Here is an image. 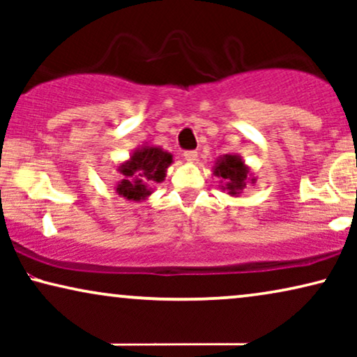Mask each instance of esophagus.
<instances>
[{
	"label": "esophagus",
	"instance_id": "1",
	"mask_svg": "<svg viewBox=\"0 0 357 357\" xmlns=\"http://www.w3.org/2000/svg\"><path fill=\"white\" fill-rule=\"evenodd\" d=\"M183 159L187 160V162H190V164L197 162L198 153H197V151H185V153H183Z\"/></svg>",
	"mask_w": 357,
	"mask_h": 357
}]
</instances>
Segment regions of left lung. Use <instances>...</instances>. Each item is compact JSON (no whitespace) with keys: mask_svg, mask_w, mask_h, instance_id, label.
Returning <instances> with one entry per match:
<instances>
[{"mask_svg":"<svg viewBox=\"0 0 357 357\" xmlns=\"http://www.w3.org/2000/svg\"><path fill=\"white\" fill-rule=\"evenodd\" d=\"M213 174L219 178V188L231 197H241L247 185L257 183V177L248 169L245 160L234 153L224 154L214 160Z\"/></svg>","mask_w":357,"mask_h":357,"instance_id":"1","label":"left lung"}]
</instances>
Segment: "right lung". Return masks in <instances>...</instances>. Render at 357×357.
I'll list each match as a JSON object with an SVG mask.
<instances>
[{"label": "right lung", "instance_id": "add662e5", "mask_svg": "<svg viewBox=\"0 0 357 357\" xmlns=\"http://www.w3.org/2000/svg\"><path fill=\"white\" fill-rule=\"evenodd\" d=\"M172 162V154L159 146H139L128 159L116 165L121 174V180L115 185L116 195L130 202H144L153 195L154 183L164 182Z\"/></svg>", "mask_w": 357, "mask_h": 357}]
</instances>
